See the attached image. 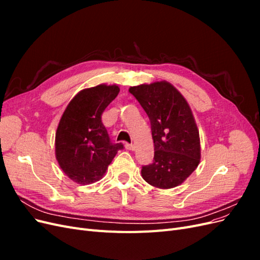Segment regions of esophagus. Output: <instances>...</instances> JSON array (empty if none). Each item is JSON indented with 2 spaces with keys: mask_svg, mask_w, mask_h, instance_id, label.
<instances>
[{
  "mask_svg": "<svg viewBox=\"0 0 260 260\" xmlns=\"http://www.w3.org/2000/svg\"><path fill=\"white\" fill-rule=\"evenodd\" d=\"M124 146H125V148L129 149V151H135V148H136V147H135V145H133V144H128V143L125 144Z\"/></svg>",
  "mask_w": 260,
  "mask_h": 260,
  "instance_id": "1",
  "label": "esophagus"
}]
</instances>
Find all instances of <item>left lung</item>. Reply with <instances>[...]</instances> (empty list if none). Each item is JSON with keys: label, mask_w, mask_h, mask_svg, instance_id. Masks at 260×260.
Wrapping results in <instances>:
<instances>
[{"label": "left lung", "mask_w": 260, "mask_h": 260, "mask_svg": "<svg viewBox=\"0 0 260 260\" xmlns=\"http://www.w3.org/2000/svg\"><path fill=\"white\" fill-rule=\"evenodd\" d=\"M129 92L147 114L154 141V160L142 167V178L159 188L182 184L201 161L200 132L190 105L165 80L131 86Z\"/></svg>", "instance_id": "obj_1"}]
</instances>
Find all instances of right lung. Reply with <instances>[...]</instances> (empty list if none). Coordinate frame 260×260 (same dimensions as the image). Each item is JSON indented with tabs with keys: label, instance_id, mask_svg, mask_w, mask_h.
Wrapping results in <instances>:
<instances>
[{
	"label": "right lung",
	"instance_id": "obj_1",
	"mask_svg": "<svg viewBox=\"0 0 260 260\" xmlns=\"http://www.w3.org/2000/svg\"><path fill=\"white\" fill-rule=\"evenodd\" d=\"M120 89L99 84L78 92L62 113L55 135V156L74 182L92 184L104 177L121 143H112L102 114Z\"/></svg>",
	"mask_w": 260,
	"mask_h": 260
}]
</instances>
